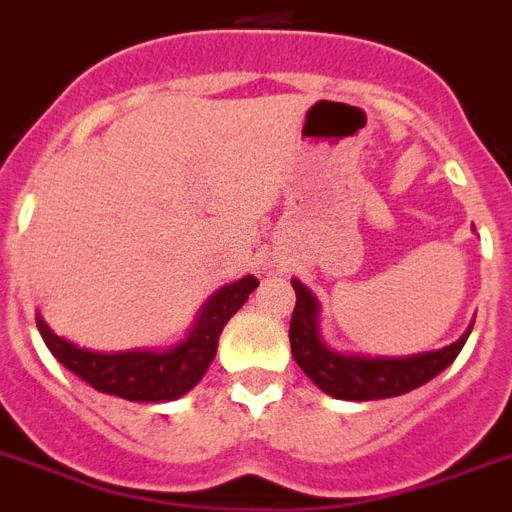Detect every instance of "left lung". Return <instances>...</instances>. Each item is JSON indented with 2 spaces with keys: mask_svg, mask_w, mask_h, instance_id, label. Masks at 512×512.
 Segmentation results:
<instances>
[{
  "mask_svg": "<svg viewBox=\"0 0 512 512\" xmlns=\"http://www.w3.org/2000/svg\"><path fill=\"white\" fill-rule=\"evenodd\" d=\"M296 291V309L291 317L293 361L309 376L324 394L350 402H371V399L399 397L417 386L428 384L438 373L446 371L464 348L469 330L456 342L430 353L404 355V358H371V355H348L327 348L319 335V301L301 281L291 278Z\"/></svg>",
  "mask_w": 512,
  "mask_h": 512,
  "instance_id": "obj_1",
  "label": "left lung"
}]
</instances>
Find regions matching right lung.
Instances as JSON below:
<instances>
[{
	"mask_svg": "<svg viewBox=\"0 0 512 512\" xmlns=\"http://www.w3.org/2000/svg\"><path fill=\"white\" fill-rule=\"evenodd\" d=\"M260 286L255 275L219 288L195 319L193 330L170 350H123V353H95L64 340L43 322H38L43 342L61 366L77 373L92 389L131 402H172L188 394L211 366L219 335L250 293Z\"/></svg>",
	"mask_w": 512,
	"mask_h": 512,
	"instance_id": "1",
	"label": "right lung"
}]
</instances>
